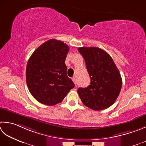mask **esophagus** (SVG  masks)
<instances>
[{
    "label": "esophagus",
    "mask_w": 146,
    "mask_h": 146,
    "mask_svg": "<svg viewBox=\"0 0 146 146\" xmlns=\"http://www.w3.org/2000/svg\"><path fill=\"white\" fill-rule=\"evenodd\" d=\"M72 80L74 82V84L76 85V79H75V77H73L72 78Z\"/></svg>",
    "instance_id": "1"
}]
</instances>
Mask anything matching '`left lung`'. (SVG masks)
<instances>
[{"instance_id": "left-lung-1", "label": "left lung", "mask_w": 146, "mask_h": 146, "mask_svg": "<svg viewBox=\"0 0 146 146\" xmlns=\"http://www.w3.org/2000/svg\"><path fill=\"white\" fill-rule=\"evenodd\" d=\"M90 78V85L78 88L83 104L93 110H105L114 104L121 91L122 79L112 58L96 47L78 48Z\"/></svg>"}]
</instances>
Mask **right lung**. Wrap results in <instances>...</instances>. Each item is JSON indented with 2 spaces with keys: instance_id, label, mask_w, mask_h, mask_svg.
I'll return each mask as SVG.
<instances>
[{
  "instance_id": "obj_1",
  "label": "right lung",
  "mask_w": 146,
  "mask_h": 146,
  "mask_svg": "<svg viewBox=\"0 0 146 146\" xmlns=\"http://www.w3.org/2000/svg\"><path fill=\"white\" fill-rule=\"evenodd\" d=\"M70 47L55 39L47 40L31 54L26 70V80L31 95L47 106L60 103L75 87L67 76L65 64Z\"/></svg>"
}]
</instances>
